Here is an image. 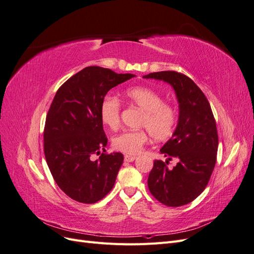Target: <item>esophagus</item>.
Listing matches in <instances>:
<instances>
[{
	"instance_id": "obj_1",
	"label": "esophagus",
	"mask_w": 254,
	"mask_h": 254,
	"mask_svg": "<svg viewBox=\"0 0 254 254\" xmlns=\"http://www.w3.org/2000/svg\"><path fill=\"white\" fill-rule=\"evenodd\" d=\"M135 158L136 157H134V156H125L124 160L126 161V162H132V161L135 160Z\"/></svg>"
}]
</instances>
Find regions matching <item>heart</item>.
Returning <instances> with one entry per match:
<instances>
[{
	"label": "heart",
	"instance_id": "obj_1",
	"mask_svg": "<svg viewBox=\"0 0 254 254\" xmlns=\"http://www.w3.org/2000/svg\"><path fill=\"white\" fill-rule=\"evenodd\" d=\"M125 97L129 103L142 109L144 115L141 126L149 130H126L112 139V147L127 155H135L143 146L147 143L148 135L156 141H166L173 136L177 123L178 113L171 104L164 103V99L156 90L144 86H135L128 88ZM99 117L110 129H118L121 123V103L119 99L107 95L103 98L99 107Z\"/></svg>",
	"mask_w": 254,
	"mask_h": 254
}]
</instances>
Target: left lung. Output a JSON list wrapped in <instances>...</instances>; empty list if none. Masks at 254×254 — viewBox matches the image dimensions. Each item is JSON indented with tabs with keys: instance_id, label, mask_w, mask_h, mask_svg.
<instances>
[{
	"instance_id": "8db88e82",
	"label": "left lung",
	"mask_w": 254,
	"mask_h": 254,
	"mask_svg": "<svg viewBox=\"0 0 254 254\" xmlns=\"http://www.w3.org/2000/svg\"><path fill=\"white\" fill-rule=\"evenodd\" d=\"M170 83L179 103L178 125L161 153L167 157L153 162L148 176V189L158 201L167 206H181L204 190L216 163L218 134L214 115L203 92L187 75L162 71L143 76ZM172 157L179 160L167 167Z\"/></svg>"
}]
</instances>
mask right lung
I'll use <instances>...</instances> for the list:
<instances>
[{
	"label": "right lung",
	"instance_id": "1",
	"mask_svg": "<svg viewBox=\"0 0 254 254\" xmlns=\"http://www.w3.org/2000/svg\"><path fill=\"white\" fill-rule=\"evenodd\" d=\"M110 68L87 66L61 86L45 120L44 155L61 190L81 203H95L112 190L124 161L121 152L99 155L108 139L99 107L108 91L134 77Z\"/></svg>",
	"mask_w": 254,
	"mask_h": 254
}]
</instances>
